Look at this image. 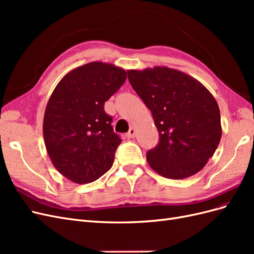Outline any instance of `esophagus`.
Listing matches in <instances>:
<instances>
[{"label":"esophagus","instance_id":"esophagus-1","mask_svg":"<svg viewBox=\"0 0 254 254\" xmlns=\"http://www.w3.org/2000/svg\"><path fill=\"white\" fill-rule=\"evenodd\" d=\"M135 133H136V130L134 127H131L129 129V131L126 133V136L129 137V139H132V137L135 136Z\"/></svg>","mask_w":254,"mask_h":254}]
</instances>
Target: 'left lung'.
Listing matches in <instances>:
<instances>
[{"mask_svg":"<svg viewBox=\"0 0 254 254\" xmlns=\"http://www.w3.org/2000/svg\"><path fill=\"white\" fill-rule=\"evenodd\" d=\"M127 73L159 131L158 145L146 155L149 166L176 180L201 171L222 132L220 111L211 92L191 76L167 66Z\"/></svg>","mask_w":254,"mask_h":254,"instance_id":"8db88e82","label":"left lung"}]
</instances>
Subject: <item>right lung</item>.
Listing matches in <instances>:
<instances>
[{"label": "right lung", "mask_w": 254, "mask_h": 254, "mask_svg": "<svg viewBox=\"0 0 254 254\" xmlns=\"http://www.w3.org/2000/svg\"><path fill=\"white\" fill-rule=\"evenodd\" d=\"M126 78L124 68L93 61L73 68L54 89L44 112V143L53 165L72 182H93L111 168L122 140L104 106Z\"/></svg>", "instance_id": "right-lung-1"}]
</instances>
